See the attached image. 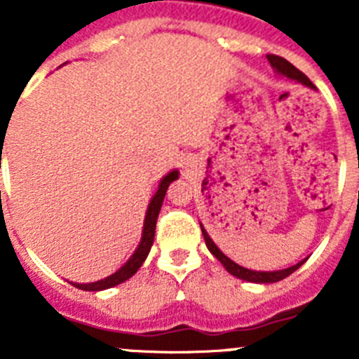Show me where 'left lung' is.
Wrapping results in <instances>:
<instances>
[{
    "label": "left lung",
    "instance_id": "obj_1",
    "mask_svg": "<svg viewBox=\"0 0 359 359\" xmlns=\"http://www.w3.org/2000/svg\"><path fill=\"white\" fill-rule=\"evenodd\" d=\"M268 61H269V65L273 66V69L278 73V75H284V77L291 79V81L300 82V84L307 86V88H315V84H313V82H311L309 79H307L306 75L300 72V69L294 68L290 61H286L284 57L268 55ZM201 231H203V237H205V243H207V248L210 250L212 255H214L215 259H217V261L221 262L224 268H226L228 273H231L233 277H237V278H243V280L257 282V284H271V282H278V280H282V278L290 277L293 271H297V269L300 268L304 262H306V259H304V261H300L298 264L291 266V268H286V269H278V271H253V269L243 268V266L236 264V262L231 261V259H228V257L224 255V253L221 252L217 246H215V243L210 239V236H208L207 230L203 228V224H201Z\"/></svg>",
    "mask_w": 359,
    "mask_h": 359
}]
</instances>
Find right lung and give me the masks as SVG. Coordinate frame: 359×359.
Wrapping results in <instances>:
<instances>
[{
  "mask_svg": "<svg viewBox=\"0 0 359 359\" xmlns=\"http://www.w3.org/2000/svg\"><path fill=\"white\" fill-rule=\"evenodd\" d=\"M177 180V170H172L169 172L167 176L163 177L158 185L156 194L152 196L151 203H149V208H147V214H145V221H144V231H142V241L138 244V248L135 250V253L131 255L126 264L115 271L113 275L109 277L102 278V280H97V282H91V284H75L72 282L73 286L79 287V290H84V291H102V290H109L113 286H118L122 282H126L128 278H131L133 275L140 269V266L144 264V261L147 259L149 252H151V246H152V241H154V231H156V221H158V214H160V208H161V203H163L165 194H167V189H169L170 183Z\"/></svg>",
  "mask_w": 359,
  "mask_h": 359,
  "instance_id": "1",
  "label": "right lung"
}]
</instances>
